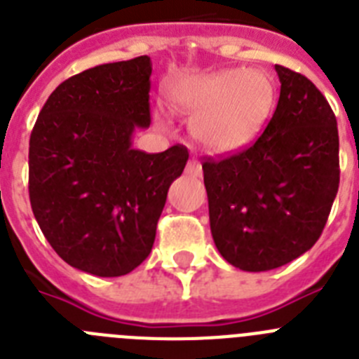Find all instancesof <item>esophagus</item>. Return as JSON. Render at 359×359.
I'll return each instance as SVG.
<instances>
[{"label": "esophagus", "mask_w": 359, "mask_h": 359, "mask_svg": "<svg viewBox=\"0 0 359 359\" xmlns=\"http://www.w3.org/2000/svg\"><path fill=\"white\" fill-rule=\"evenodd\" d=\"M185 172L189 174V176H192V177H201V174H203L201 163H199L198 160H190L189 163H187Z\"/></svg>", "instance_id": "34e87169"}]
</instances>
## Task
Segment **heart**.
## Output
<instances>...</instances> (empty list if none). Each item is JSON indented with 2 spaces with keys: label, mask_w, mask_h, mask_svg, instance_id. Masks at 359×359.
<instances>
[{
  "label": "heart",
  "mask_w": 359,
  "mask_h": 359,
  "mask_svg": "<svg viewBox=\"0 0 359 359\" xmlns=\"http://www.w3.org/2000/svg\"><path fill=\"white\" fill-rule=\"evenodd\" d=\"M273 84L257 69L189 75L169 93V106L192 120V136L212 154H230L259 135L273 107Z\"/></svg>",
  "instance_id": "b5f03b06"
}]
</instances>
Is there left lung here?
Here are the masks:
<instances>
[{
  "label": "left lung",
  "mask_w": 359,
  "mask_h": 359,
  "mask_svg": "<svg viewBox=\"0 0 359 359\" xmlns=\"http://www.w3.org/2000/svg\"><path fill=\"white\" fill-rule=\"evenodd\" d=\"M277 109L248 149L203 163L214 243L243 271L280 268L313 248L340 185L336 116L307 77L275 66Z\"/></svg>",
  "instance_id": "left-lung-1"
}]
</instances>
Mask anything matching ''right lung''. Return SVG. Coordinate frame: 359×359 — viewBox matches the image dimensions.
<instances>
[{
    "instance_id": "right-lung-1",
    "label": "right lung",
    "mask_w": 359,
    "mask_h": 359,
    "mask_svg": "<svg viewBox=\"0 0 359 359\" xmlns=\"http://www.w3.org/2000/svg\"><path fill=\"white\" fill-rule=\"evenodd\" d=\"M147 55L100 65L59 84L41 109L28 149L32 212L73 268L120 277L151 253L170 183L189 160L183 145L133 149L151 123Z\"/></svg>"
}]
</instances>
